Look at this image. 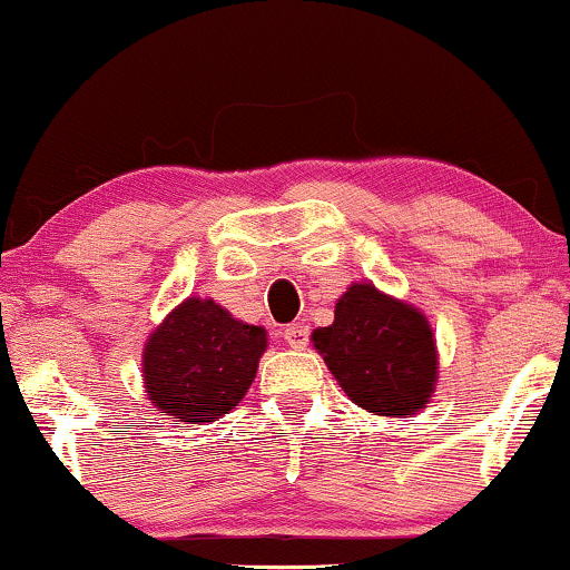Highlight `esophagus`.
Instances as JSON below:
<instances>
[{
  "mask_svg": "<svg viewBox=\"0 0 570 570\" xmlns=\"http://www.w3.org/2000/svg\"><path fill=\"white\" fill-rule=\"evenodd\" d=\"M307 337H311V328L305 324H292L284 328V340L289 342V347H294V351H303L307 345Z\"/></svg>",
  "mask_w": 570,
  "mask_h": 570,
  "instance_id": "obj_1",
  "label": "esophagus"
}]
</instances>
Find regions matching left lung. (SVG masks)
<instances>
[{"label": "left lung", "mask_w": 570, "mask_h": 570, "mask_svg": "<svg viewBox=\"0 0 570 570\" xmlns=\"http://www.w3.org/2000/svg\"><path fill=\"white\" fill-rule=\"evenodd\" d=\"M321 358L355 406L376 416L416 414L438 382V347L420 307L355 281L337 299L332 326L311 334Z\"/></svg>", "instance_id": "obj_1"}]
</instances>
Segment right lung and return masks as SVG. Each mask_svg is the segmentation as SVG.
I'll use <instances>...</instances> for the list:
<instances>
[{"mask_svg":"<svg viewBox=\"0 0 570 570\" xmlns=\"http://www.w3.org/2000/svg\"><path fill=\"white\" fill-rule=\"evenodd\" d=\"M265 351L263 326L233 318L209 297L183 299L142 347L150 406L175 422H215L242 403Z\"/></svg>","mask_w":570,"mask_h":570,"instance_id":"obj_1","label":"right lung"}]
</instances>
